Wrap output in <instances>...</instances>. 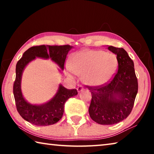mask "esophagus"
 Segmentation results:
<instances>
[{
  "label": "esophagus",
  "instance_id": "34e87169",
  "mask_svg": "<svg viewBox=\"0 0 154 154\" xmlns=\"http://www.w3.org/2000/svg\"><path fill=\"white\" fill-rule=\"evenodd\" d=\"M83 90H84V89H83V88L82 86V85H79V86H78L77 88V90L78 92H82Z\"/></svg>",
  "mask_w": 154,
  "mask_h": 154
}]
</instances>
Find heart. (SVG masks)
Returning <instances> with one entry per match:
<instances>
[{
  "mask_svg": "<svg viewBox=\"0 0 154 154\" xmlns=\"http://www.w3.org/2000/svg\"><path fill=\"white\" fill-rule=\"evenodd\" d=\"M66 74L73 72L82 77L83 82L92 87L106 84L113 79L118 66V60L114 54L96 49H83L71 57Z\"/></svg>",
  "mask_w": 154,
  "mask_h": 154,
  "instance_id": "heart-1",
  "label": "heart"
}]
</instances>
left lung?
<instances>
[{
	"mask_svg": "<svg viewBox=\"0 0 154 154\" xmlns=\"http://www.w3.org/2000/svg\"><path fill=\"white\" fill-rule=\"evenodd\" d=\"M107 47L117 56L118 71L105 86L89 88L92 94L90 116L101 125L116 124L126 119L133 107L138 92L133 61L124 49Z\"/></svg>",
	"mask_w": 154,
	"mask_h": 154,
	"instance_id": "obj_1",
	"label": "left lung"
}]
</instances>
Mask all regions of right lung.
<instances>
[{
	"label": "right lung",
	"instance_id": "1",
	"mask_svg": "<svg viewBox=\"0 0 154 154\" xmlns=\"http://www.w3.org/2000/svg\"><path fill=\"white\" fill-rule=\"evenodd\" d=\"M73 47L70 45L50 46L40 45L32 47L23 54L22 57L16 64L15 81L14 84V95L18 113L26 121L38 126L54 124L62 118L64 106L69 98L77 95L76 89L69 90L60 83L56 94L45 103L36 105L26 100L24 97L21 83L22 74L27 65L36 58L50 59L59 66L58 71H64L65 60L69 51Z\"/></svg>",
	"mask_w": 154,
	"mask_h": 154
}]
</instances>
